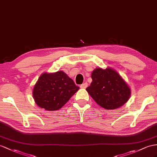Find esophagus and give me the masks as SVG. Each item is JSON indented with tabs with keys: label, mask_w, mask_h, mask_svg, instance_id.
I'll return each instance as SVG.
<instances>
[{
	"label": "esophagus",
	"mask_w": 157,
	"mask_h": 157,
	"mask_svg": "<svg viewBox=\"0 0 157 157\" xmlns=\"http://www.w3.org/2000/svg\"><path fill=\"white\" fill-rule=\"evenodd\" d=\"M87 86H88V84H87V83H82V85H80V87L81 88H83V89H86V88L87 87Z\"/></svg>",
	"instance_id": "1"
}]
</instances>
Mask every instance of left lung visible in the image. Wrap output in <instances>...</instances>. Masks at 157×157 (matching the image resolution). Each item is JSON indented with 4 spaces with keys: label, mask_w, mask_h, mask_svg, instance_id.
I'll use <instances>...</instances> for the list:
<instances>
[{
    "label": "left lung",
    "mask_w": 157,
    "mask_h": 157,
    "mask_svg": "<svg viewBox=\"0 0 157 157\" xmlns=\"http://www.w3.org/2000/svg\"><path fill=\"white\" fill-rule=\"evenodd\" d=\"M91 78L92 82L86 90L104 109H117L129 99V87L115 70L111 68H97L92 72Z\"/></svg>",
    "instance_id": "left-lung-1"
}]
</instances>
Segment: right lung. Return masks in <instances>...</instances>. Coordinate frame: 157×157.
Here are the masks:
<instances>
[{
	"mask_svg": "<svg viewBox=\"0 0 157 157\" xmlns=\"http://www.w3.org/2000/svg\"><path fill=\"white\" fill-rule=\"evenodd\" d=\"M74 81L64 72L44 73L34 87L33 97L37 105L47 111L62 108L79 90Z\"/></svg>",
	"mask_w": 157,
	"mask_h": 157,
	"instance_id": "1",
	"label": "right lung"
}]
</instances>
